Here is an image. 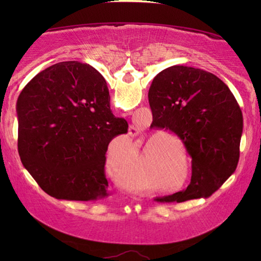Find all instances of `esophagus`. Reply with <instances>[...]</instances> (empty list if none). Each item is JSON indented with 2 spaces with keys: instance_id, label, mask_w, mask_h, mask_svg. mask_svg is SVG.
Returning a JSON list of instances; mask_svg holds the SVG:
<instances>
[{
  "instance_id": "esophagus-1",
  "label": "esophagus",
  "mask_w": 261,
  "mask_h": 261,
  "mask_svg": "<svg viewBox=\"0 0 261 261\" xmlns=\"http://www.w3.org/2000/svg\"><path fill=\"white\" fill-rule=\"evenodd\" d=\"M129 130H130V134H132V135H133V137H134V135H137V134H138V130H137V129H135V128H134V127H132V126H130V128H129Z\"/></svg>"
}]
</instances>
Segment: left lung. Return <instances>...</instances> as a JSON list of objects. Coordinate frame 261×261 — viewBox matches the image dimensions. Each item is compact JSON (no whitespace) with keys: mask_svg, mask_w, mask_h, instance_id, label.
<instances>
[{"mask_svg":"<svg viewBox=\"0 0 261 261\" xmlns=\"http://www.w3.org/2000/svg\"><path fill=\"white\" fill-rule=\"evenodd\" d=\"M148 102L153 126L176 134L191 156L187 190L156 201L212 196L234 173L240 156L244 117L229 88L204 70L174 65L154 77Z\"/></svg>","mask_w":261,"mask_h":261,"instance_id":"left-lung-1","label":"left lung"}]
</instances>
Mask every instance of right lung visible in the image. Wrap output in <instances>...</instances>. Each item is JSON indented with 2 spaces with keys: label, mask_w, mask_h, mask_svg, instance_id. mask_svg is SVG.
Instances as JSON below:
<instances>
[{
  "label": "right lung",
  "mask_w": 261,
  "mask_h": 261,
  "mask_svg": "<svg viewBox=\"0 0 261 261\" xmlns=\"http://www.w3.org/2000/svg\"><path fill=\"white\" fill-rule=\"evenodd\" d=\"M19 154L31 176L57 199L106 197L109 142L128 123L110 110L107 82L89 64L62 62L31 80L17 98Z\"/></svg>",
  "instance_id": "add662e5"
}]
</instances>
